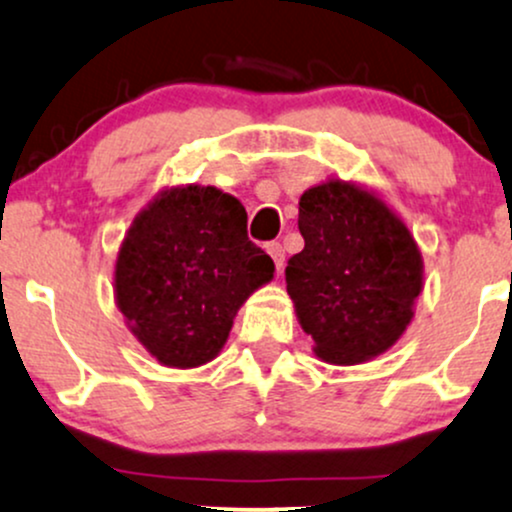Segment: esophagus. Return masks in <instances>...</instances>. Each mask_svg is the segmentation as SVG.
Segmentation results:
<instances>
[{"mask_svg":"<svg viewBox=\"0 0 512 512\" xmlns=\"http://www.w3.org/2000/svg\"><path fill=\"white\" fill-rule=\"evenodd\" d=\"M267 252H269V255H272L276 269L284 267V257H286V255H284V248H281L279 243H269V245H267Z\"/></svg>","mask_w":512,"mask_h":512,"instance_id":"1","label":"esophagus"}]
</instances>
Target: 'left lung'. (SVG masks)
Here are the masks:
<instances>
[{
	"instance_id": "1",
	"label": "left lung",
	"mask_w": 512,
	"mask_h": 512,
	"mask_svg": "<svg viewBox=\"0 0 512 512\" xmlns=\"http://www.w3.org/2000/svg\"><path fill=\"white\" fill-rule=\"evenodd\" d=\"M305 248L286 267V291L313 351L332 366L385 354L414 320L424 257L409 226L361 182L330 178L298 202Z\"/></svg>"
}]
</instances>
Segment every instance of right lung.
Returning <instances> with one entry per match:
<instances>
[{"label":"right lung","instance_id":"obj_1","mask_svg":"<svg viewBox=\"0 0 512 512\" xmlns=\"http://www.w3.org/2000/svg\"><path fill=\"white\" fill-rule=\"evenodd\" d=\"M248 214L211 185L163 187L134 216L117 250V310L166 368H199L221 354L233 320L274 279V262L248 240Z\"/></svg>","mask_w":512,"mask_h":512}]
</instances>
